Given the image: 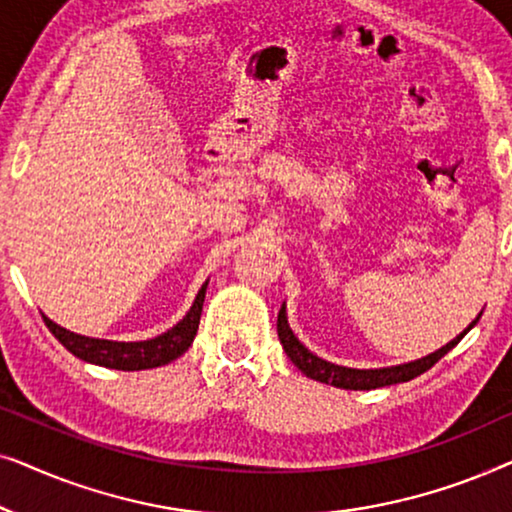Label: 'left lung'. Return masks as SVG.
<instances>
[{
	"label": "left lung",
	"instance_id": "left-lung-1",
	"mask_svg": "<svg viewBox=\"0 0 512 512\" xmlns=\"http://www.w3.org/2000/svg\"><path fill=\"white\" fill-rule=\"evenodd\" d=\"M482 317V312L475 317L468 328H464V333H459L452 342H447L445 347H440L438 352H433L424 359L403 363V366H391V368H370V370H359V368H345V366H335L331 361L319 359L317 354H312L303 342H300L293 331L289 328V319H286V307L282 305V310L277 314V333H279V342H282L284 352L289 359L293 361L300 373L312 377V380L331 384V387L338 389H354V391H370V389H380V387H389V384H398V382H408L412 377L422 375L429 370L431 366L443 359V356L459 345V340L471 331V328L478 324V319Z\"/></svg>",
	"mask_w": 512,
	"mask_h": 512
}]
</instances>
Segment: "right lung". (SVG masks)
<instances>
[{
	"instance_id": "1",
	"label": "right lung",
	"mask_w": 512,
	"mask_h": 512,
	"mask_svg": "<svg viewBox=\"0 0 512 512\" xmlns=\"http://www.w3.org/2000/svg\"><path fill=\"white\" fill-rule=\"evenodd\" d=\"M205 291L207 282L202 284V289L195 296L191 310L186 312V317L179 321L177 326H172L170 331L158 335V338L142 340V342H116V340H100V338H86V335L72 333L67 328H62L51 321L44 314V321L55 338L65 345L74 356H79L81 361L95 363V366L114 368V370H146V368H158L165 366L174 359H179L181 354L191 347V342L198 333L202 303H205Z\"/></svg>"
}]
</instances>
